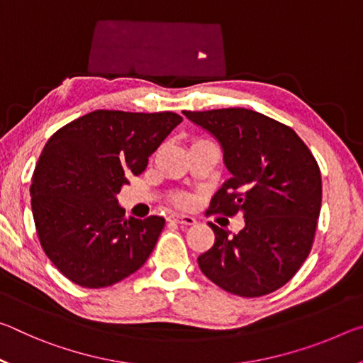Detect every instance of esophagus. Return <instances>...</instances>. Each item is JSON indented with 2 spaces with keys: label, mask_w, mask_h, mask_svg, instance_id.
<instances>
[{
  "label": "esophagus",
  "mask_w": 363,
  "mask_h": 363,
  "mask_svg": "<svg viewBox=\"0 0 363 363\" xmlns=\"http://www.w3.org/2000/svg\"><path fill=\"white\" fill-rule=\"evenodd\" d=\"M168 220H173V223H177V224H186V225H192L196 223L195 218L189 216V214H179V213L171 214Z\"/></svg>",
  "instance_id": "1"
}]
</instances>
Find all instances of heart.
<instances>
[{
    "label": "heart",
    "mask_w": 363,
    "mask_h": 363,
    "mask_svg": "<svg viewBox=\"0 0 363 363\" xmlns=\"http://www.w3.org/2000/svg\"><path fill=\"white\" fill-rule=\"evenodd\" d=\"M179 201H181V203H187V201H189V199H187V196H181V199H179Z\"/></svg>",
    "instance_id": "1"
}]
</instances>
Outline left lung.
I'll return each mask as SVG.
<instances>
[{"label": "left lung", "instance_id": "obj_1", "mask_svg": "<svg viewBox=\"0 0 363 363\" xmlns=\"http://www.w3.org/2000/svg\"><path fill=\"white\" fill-rule=\"evenodd\" d=\"M184 115L219 140L230 177L213 195L211 213L235 216L245 227L230 235L208 223L214 245L199 256L213 284L243 298L284 286L314 243L322 205L320 168L290 126L248 108Z\"/></svg>", "mask_w": 363, "mask_h": 363}]
</instances>
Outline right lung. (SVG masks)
Here are the masks:
<instances>
[{
	"label": "right lung",
	"instance_id": "add662e5",
	"mask_svg": "<svg viewBox=\"0 0 363 363\" xmlns=\"http://www.w3.org/2000/svg\"><path fill=\"white\" fill-rule=\"evenodd\" d=\"M181 121L174 112L94 110L49 138L32 176V213L46 256L73 284L110 286L144 266L164 218H125L116 194Z\"/></svg>",
	"mask_w": 363,
	"mask_h": 363
}]
</instances>
